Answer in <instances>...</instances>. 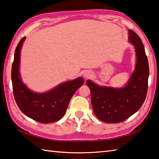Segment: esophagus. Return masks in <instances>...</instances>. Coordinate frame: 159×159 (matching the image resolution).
I'll return each mask as SVG.
<instances>
[{
  "label": "esophagus",
  "instance_id": "obj_1",
  "mask_svg": "<svg viewBox=\"0 0 159 159\" xmlns=\"http://www.w3.org/2000/svg\"><path fill=\"white\" fill-rule=\"evenodd\" d=\"M83 75H84V77H85L86 79L91 78V77L93 76V73H92V72H91V71H89V70H86V71L84 72Z\"/></svg>",
  "mask_w": 159,
  "mask_h": 159
}]
</instances>
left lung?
Returning a JSON list of instances; mask_svg holds the SVG:
<instances>
[{
  "instance_id": "8db88e82",
  "label": "left lung",
  "mask_w": 159,
  "mask_h": 159,
  "mask_svg": "<svg viewBox=\"0 0 159 159\" xmlns=\"http://www.w3.org/2000/svg\"><path fill=\"white\" fill-rule=\"evenodd\" d=\"M129 41L135 48L136 64L125 86L113 88L86 81L95 115L107 123H118L129 118L141 107L148 92L149 64L144 46L131 30H129Z\"/></svg>"
}]
</instances>
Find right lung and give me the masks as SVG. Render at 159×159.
<instances>
[{"label": "right lung", "instance_id": "obj_1", "mask_svg": "<svg viewBox=\"0 0 159 159\" xmlns=\"http://www.w3.org/2000/svg\"><path fill=\"white\" fill-rule=\"evenodd\" d=\"M25 37L18 43L11 67V82L15 100L26 116L41 123H51L60 120L73 94L84 81L82 77L68 81L45 93H34L23 82L19 73L20 53Z\"/></svg>", "mask_w": 159, "mask_h": 159}]
</instances>
